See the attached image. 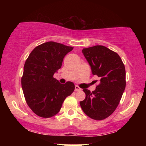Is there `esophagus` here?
Segmentation results:
<instances>
[{"instance_id":"obj_1","label":"esophagus","mask_w":146,"mask_h":146,"mask_svg":"<svg viewBox=\"0 0 146 146\" xmlns=\"http://www.w3.org/2000/svg\"><path fill=\"white\" fill-rule=\"evenodd\" d=\"M82 90L81 88H80L78 86H77V85L75 86V91H79V90Z\"/></svg>"}]
</instances>
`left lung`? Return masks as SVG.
<instances>
[{
  "label": "left lung",
  "mask_w": 146,
  "mask_h": 146,
  "mask_svg": "<svg viewBox=\"0 0 146 146\" xmlns=\"http://www.w3.org/2000/svg\"><path fill=\"white\" fill-rule=\"evenodd\" d=\"M82 53L100 84L93 92L83 90L86 98L80 106L93 119H104L116 109L125 90L124 64L117 53L102 45L83 48Z\"/></svg>",
  "instance_id": "obj_1"
}]
</instances>
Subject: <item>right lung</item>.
<instances>
[{
  "label": "right lung",
  "instance_id": "add662e5",
  "mask_svg": "<svg viewBox=\"0 0 146 146\" xmlns=\"http://www.w3.org/2000/svg\"><path fill=\"white\" fill-rule=\"evenodd\" d=\"M72 46L47 42L36 46L25 63L21 79L27 104L38 116L49 118L59 113L66 97L74 91L71 82L60 84L53 78Z\"/></svg>",
  "mask_w": 146,
  "mask_h": 146
}]
</instances>
